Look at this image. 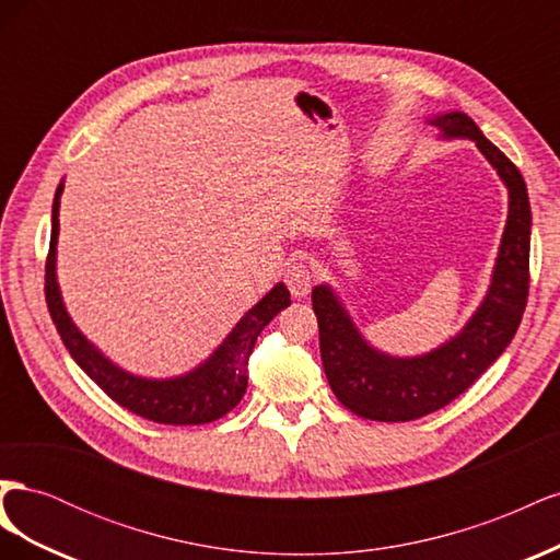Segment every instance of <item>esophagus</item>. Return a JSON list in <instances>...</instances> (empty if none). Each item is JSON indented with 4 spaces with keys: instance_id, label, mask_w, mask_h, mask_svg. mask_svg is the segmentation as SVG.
Masks as SVG:
<instances>
[{
    "instance_id": "34e87169",
    "label": "esophagus",
    "mask_w": 560,
    "mask_h": 560,
    "mask_svg": "<svg viewBox=\"0 0 560 560\" xmlns=\"http://www.w3.org/2000/svg\"><path fill=\"white\" fill-rule=\"evenodd\" d=\"M284 282L290 287V292L299 299L308 296L311 294V287H313V276H311V268L306 266V261L294 259L290 266L284 270Z\"/></svg>"
}]
</instances>
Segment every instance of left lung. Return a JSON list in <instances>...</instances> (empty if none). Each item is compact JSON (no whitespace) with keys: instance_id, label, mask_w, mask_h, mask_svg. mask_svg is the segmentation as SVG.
I'll list each match as a JSON object with an SVG mask.
<instances>
[{"instance_id":"8db88e82","label":"left lung","mask_w":560,"mask_h":560,"mask_svg":"<svg viewBox=\"0 0 560 560\" xmlns=\"http://www.w3.org/2000/svg\"><path fill=\"white\" fill-rule=\"evenodd\" d=\"M446 138H469L510 189V217L493 282L467 327L422 358L399 360L371 348L354 329L329 287L313 290L319 354L336 399L360 418L404 422L428 416L460 397L493 364L521 325L530 287V202L518 167L483 138L463 112L434 116Z\"/></svg>"}]
</instances>
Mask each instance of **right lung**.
Segmentation results:
<instances>
[{"label": "right lung", "instance_id": "1", "mask_svg": "<svg viewBox=\"0 0 560 560\" xmlns=\"http://www.w3.org/2000/svg\"><path fill=\"white\" fill-rule=\"evenodd\" d=\"M62 184L54 200V222H50V245L46 257V303L54 325L62 338L65 348L70 350L74 362L103 387L116 404L161 425H202L226 416L233 406H238L247 389V360L254 341L261 329L282 308L290 306V292L284 284H276L257 306H254L226 341L214 350L212 358L200 364L196 371L171 381H147L130 376L126 371L105 360L86 338L79 334L67 315L60 290L56 282V243H58V210H60Z\"/></svg>", "mask_w": 560, "mask_h": 560}]
</instances>
